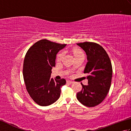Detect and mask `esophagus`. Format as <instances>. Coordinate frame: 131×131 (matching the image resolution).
Returning a JSON list of instances; mask_svg holds the SVG:
<instances>
[{"label": "esophagus", "mask_w": 131, "mask_h": 131, "mask_svg": "<svg viewBox=\"0 0 131 131\" xmlns=\"http://www.w3.org/2000/svg\"><path fill=\"white\" fill-rule=\"evenodd\" d=\"M67 83H69V84H72V83H73V82L71 81V80H68Z\"/></svg>", "instance_id": "1"}]
</instances>
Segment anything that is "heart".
<instances>
[{
	"label": "heart",
	"mask_w": 131,
	"mask_h": 131,
	"mask_svg": "<svg viewBox=\"0 0 131 131\" xmlns=\"http://www.w3.org/2000/svg\"><path fill=\"white\" fill-rule=\"evenodd\" d=\"M65 51H61V52L58 53L57 56V61H58V62L62 61L64 57V56H65ZM74 54L75 57L79 56H84V53H83V52L82 51H80V50H78V49L75 50V51H74Z\"/></svg>",
	"instance_id": "1"
}]
</instances>
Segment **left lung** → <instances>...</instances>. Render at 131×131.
Wrapping results in <instances>:
<instances>
[{
	"mask_svg": "<svg viewBox=\"0 0 131 131\" xmlns=\"http://www.w3.org/2000/svg\"><path fill=\"white\" fill-rule=\"evenodd\" d=\"M87 54V63L84 73L88 74L87 85L77 94V99L83 105L94 107L105 99L112 83L113 69L109 57L99 44L93 42L77 44Z\"/></svg>",
	"mask_w": 131,
	"mask_h": 131,
	"instance_id": "1",
	"label": "left lung"
}]
</instances>
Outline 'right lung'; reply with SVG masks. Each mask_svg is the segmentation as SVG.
<instances>
[{"label":"right lung","instance_id":"obj_1","mask_svg":"<svg viewBox=\"0 0 131 131\" xmlns=\"http://www.w3.org/2000/svg\"><path fill=\"white\" fill-rule=\"evenodd\" d=\"M66 46L42 39L26 53L23 67L24 82L29 95L39 105L49 106L60 98V88L66 82L65 79L51 78V70L55 66L57 53Z\"/></svg>","mask_w":131,"mask_h":131}]
</instances>
